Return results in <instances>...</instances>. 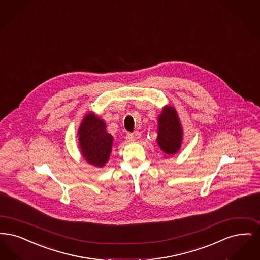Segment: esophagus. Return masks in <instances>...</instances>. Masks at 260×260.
<instances>
[{"instance_id": "1", "label": "esophagus", "mask_w": 260, "mask_h": 260, "mask_svg": "<svg viewBox=\"0 0 260 260\" xmlns=\"http://www.w3.org/2000/svg\"><path fill=\"white\" fill-rule=\"evenodd\" d=\"M125 138H126L127 141H135V139L138 138V136H137L136 134H129V133H127L126 135H125Z\"/></svg>"}]
</instances>
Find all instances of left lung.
I'll return each instance as SVG.
<instances>
[{
  "mask_svg": "<svg viewBox=\"0 0 260 260\" xmlns=\"http://www.w3.org/2000/svg\"><path fill=\"white\" fill-rule=\"evenodd\" d=\"M182 127L176 110L173 107H166L158 117L157 143L167 155L178 152L182 143Z\"/></svg>",
  "mask_w": 260,
  "mask_h": 260,
  "instance_id": "1",
  "label": "left lung"
}]
</instances>
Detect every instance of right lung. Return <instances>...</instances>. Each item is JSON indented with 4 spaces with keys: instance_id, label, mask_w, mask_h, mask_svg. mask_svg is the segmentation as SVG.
<instances>
[{
    "instance_id": "add662e5",
    "label": "right lung",
    "mask_w": 260,
    "mask_h": 260,
    "mask_svg": "<svg viewBox=\"0 0 260 260\" xmlns=\"http://www.w3.org/2000/svg\"><path fill=\"white\" fill-rule=\"evenodd\" d=\"M81 153L85 159L98 167L108 160L113 137L106 132L105 123L93 113L85 116L78 131Z\"/></svg>"
}]
</instances>
